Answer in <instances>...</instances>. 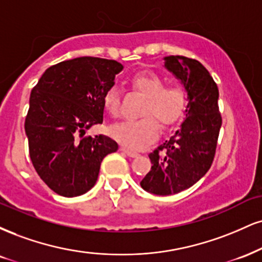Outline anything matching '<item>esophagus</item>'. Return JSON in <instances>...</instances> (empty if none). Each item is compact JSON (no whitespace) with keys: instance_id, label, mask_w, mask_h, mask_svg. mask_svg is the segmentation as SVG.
Here are the masks:
<instances>
[{"instance_id":"34e87169","label":"esophagus","mask_w":262,"mask_h":262,"mask_svg":"<svg viewBox=\"0 0 262 262\" xmlns=\"http://www.w3.org/2000/svg\"><path fill=\"white\" fill-rule=\"evenodd\" d=\"M121 150L123 151V152L125 154V155H128L129 157H137L138 155H139V154H138L137 151H133V150H130V149H127V147H124V146H122Z\"/></svg>"}]
</instances>
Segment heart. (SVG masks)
<instances>
[{
	"mask_svg": "<svg viewBox=\"0 0 262 262\" xmlns=\"http://www.w3.org/2000/svg\"><path fill=\"white\" fill-rule=\"evenodd\" d=\"M132 86L139 91L146 101L143 108L144 118L124 121L112 125L110 134L113 139L129 149H143L159 137L160 125L169 127L182 117L187 105V93L183 84L166 79L156 73H139L132 78ZM105 110L113 117L121 112V94L117 86H111L103 95Z\"/></svg>",
	"mask_w": 262,
	"mask_h": 262,
	"instance_id": "heart-1",
	"label": "heart"
}]
</instances>
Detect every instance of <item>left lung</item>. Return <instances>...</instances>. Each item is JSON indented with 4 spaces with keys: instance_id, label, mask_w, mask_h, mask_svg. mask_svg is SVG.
Here are the masks:
<instances>
[{
    "instance_id": "1",
    "label": "left lung",
    "mask_w": 262,
    "mask_h": 262,
    "mask_svg": "<svg viewBox=\"0 0 262 262\" xmlns=\"http://www.w3.org/2000/svg\"><path fill=\"white\" fill-rule=\"evenodd\" d=\"M165 61V67L184 85L188 106L181 128L149 155L152 166L140 185L156 195L177 194L206 174L222 125L219 88L209 71L184 56H168Z\"/></svg>"
}]
</instances>
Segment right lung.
<instances>
[{
    "label": "right lung",
    "instance_id": "1",
    "mask_svg": "<svg viewBox=\"0 0 262 262\" xmlns=\"http://www.w3.org/2000/svg\"><path fill=\"white\" fill-rule=\"evenodd\" d=\"M122 69L113 59L78 57L47 68L31 90L24 124L30 160L58 195L73 198L89 191L103 157L118 150L105 135L82 137L103 122V95Z\"/></svg>",
    "mask_w": 262,
    "mask_h": 262
}]
</instances>
